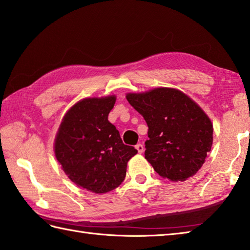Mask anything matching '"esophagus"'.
<instances>
[{
	"mask_svg": "<svg viewBox=\"0 0 250 250\" xmlns=\"http://www.w3.org/2000/svg\"><path fill=\"white\" fill-rule=\"evenodd\" d=\"M135 148L137 149V151H139V153H143V152H144V145L141 144V143H140V144H137V145L135 146Z\"/></svg>",
	"mask_w": 250,
	"mask_h": 250,
	"instance_id": "1",
	"label": "esophagus"
}]
</instances>
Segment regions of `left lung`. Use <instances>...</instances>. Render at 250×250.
I'll use <instances>...</instances> for the list:
<instances>
[{
  "label": "left lung",
  "mask_w": 250,
  "mask_h": 250,
  "mask_svg": "<svg viewBox=\"0 0 250 250\" xmlns=\"http://www.w3.org/2000/svg\"><path fill=\"white\" fill-rule=\"evenodd\" d=\"M126 100L148 125L145 158L153 169L172 182L193 176L213 145V125L203 109L173 88L128 93Z\"/></svg>",
  "instance_id": "left-lung-1"
}]
</instances>
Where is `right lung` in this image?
Masks as SVG:
<instances>
[{
    "label": "right lung",
    "mask_w": 250,
    "mask_h": 250,
    "mask_svg": "<svg viewBox=\"0 0 250 250\" xmlns=\"http://www.w3.org/2000/svg\"><path fill=\"white\" fill-rule=\"evenodd\" d=\"M115 95L88 98L67 110L55 140V155L74 184L94 193H106L124 182L126 163L135 156L108 121Z\"/></svg>",
    "instance_id": "1"
}]
</instances>
